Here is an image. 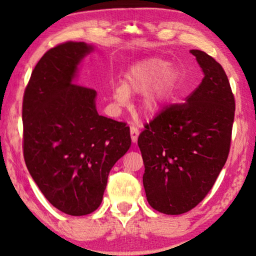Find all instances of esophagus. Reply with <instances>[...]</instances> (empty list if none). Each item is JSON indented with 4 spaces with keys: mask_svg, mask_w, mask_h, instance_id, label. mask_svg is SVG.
<instances>
[{
    "mask_svg": "<svg viewBox=\"0 0 256 256\" xmlns=\"http://www.w3.org/2000/svg\"><path fill=\"white\" fill-rule=\"evenodd\" d=\"M130 133H131V140L132 142H136L138 141V128L134 126V125H131V128H130Z\"/></svg>",
    "mask_w": 256,
    "mask_h": 256,
    "instance_id": "34e87169",
    "label": "esophagus"
}]
</instances>
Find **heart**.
Wrapping results in <instances>:
<instances>
[{
  "label": "heart",
  "mask_w": 256,
  "mask_h": 256,
  "mask_svg": "<svg viewBox=\"0 0 256 256\" xmlns=\"http://www.w3.org/2000/svg\"><path fill=\"white\" fill-rule=\"evenodd\" d=\"M182 72L176 66L158 58L138 60L125 73L124 84L116 86L112 98L118 106L126 105L130 94H142L140 108L148 116L159 114L180 88Z\"/></svg>",
  "instance_id": "obj_1"
}]
</instances>
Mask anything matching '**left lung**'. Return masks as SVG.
Listing matches in <instances>:
<instances>
[{"label":"left lung","instance_id":"obj_1","mask_svg":"<svg viewBox=\"0 0 256 256\" xmlns=\"http://www.w3.org/2000/svg\"><path fill=\"white\" fill-rule=\"evenodd\" d=\"M202 68L200 86L184 104L162 110L138 136L149 204L164 214L196 206L212 188L230 149L235 99L222 66L190 50Z\"/></svg>","mask_w":256,"mask_h":256}]
</instances>
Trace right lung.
<instances>
[{"label":"right lung","instance_id":"right-lung-1","mask_svg":"<svg viewBox=\"0 0 256 256\" xmlns=\"http://www.w3.org/2000/svg\"><path fill=\"white\" fill-rule=\"evenodd\" d=\"M92 50L82 42L47 50L24 94L26 164L50 204L70 216L100 206L110 170L131 146L126 124L99 115L96 90L74 84Z\"/></svg>","mask_w":256,"mask_h":256}]
</instances>
